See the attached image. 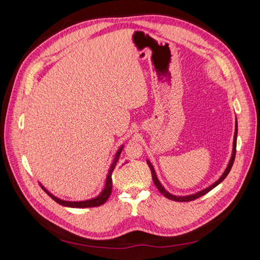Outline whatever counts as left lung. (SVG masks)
Returning <instances> with one entry per match:
<instances>
[{
  "instance_id": "left-lung-1",
  "label": "left lung",
  "mask_w": 260,
  "mask_h": 260,
  "mask_svg": "<svg viewBox=\"0 0 260 260\" xmlns=\"http://www.w3.org/2000/svg\"><path fill=\"white\" fill-rule=\"evenodd\" d=\"M237 137H238V122H237V124H235V132H234V140H233V152H232V157H231V159H230V162H229V165H228V167H226L225 171L223 172V175H222L221 177H220V179H219L218 181H216V182H215L214 184H212V185H210L209 187L205 188V190H203V191H201V192H199V193L190 195V196H182V198H181V196L171 195L170 193H168V192H167L166 190H165V188L161 186V184H160V182L158 181V179H157V177H156V174H155V170H154L153 165L147 160V165H148V167H149V169H151V172H152V178H153V181H154V184L157 186V188H158V191L165 196V198H167V199H169V200H171V201H176V202H190V201H194V200H196V199L201 198V196L207 194V193H208L209 191H211L212 188H214L215 186H217L219 183H221L222 181L225 179V177H226L228 175H229V172H230V170H231V168H232V166H233V162H234V159H235V153H237Z\"/></svg>"
}]
</instances>
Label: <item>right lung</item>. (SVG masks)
<instances>
[{
    "mask_svg": "<svg viewBox=\"0 0 260 260\" xmlns=\"http://www.w3.org/2000/svg\"><path fill=\"white\" fill-rule=\"evenodd\" d=\"M121 151H122V146L119 148V151L116 153L115 159H114V161L112 164L111 169H109V171H108V176H107V179H106V184H105V187H104L103 192H102L98 196V198H95V199H92V200H89V201H82V202H67V201H62V200H59L57 198H55L54 195H52L50 192L46 191L42 185H41V187L43 188L44 192L48 193V195L50 196L52 200H54L55 202L58 203L59 205H62V206L74 207V208H85V207H96V206L103 205V204L108 200V198L112 194V188H113L112 175H113V171H114L116 165H117V161H118V159H119V156H120Z\"/></svg>",
    "mask_w": 260,
    "mask_h": 260,
    "instance_id": "add662e5",
    "label": "right lung"
}]
</instances>
